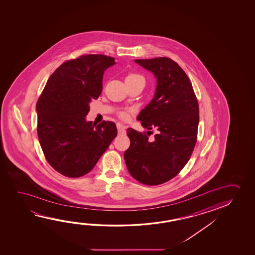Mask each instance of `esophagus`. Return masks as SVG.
Returning a JSON list of instances; mask_svg holds the SVG:
<instances>
[{"label": "esophagus", "mask_w": 255, "mask_h": 255, "mask_svg": "<svg viewBox=\"0 0 255 255\" xmlns=\"http://www.w3.org/2000/svg\"><path fill=\"white\" fill-rule=\"evenodd\" d=\"M117 130H118V134L123 135V134H126V127L123 126L122 124H117Z\"/></svg>", "instance_id": "obj_1"}]
</instances>
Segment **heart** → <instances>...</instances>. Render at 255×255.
Returning <instances> with one entry per match:
<instances>
[{
    "instance_id": "obj_1",
    "label": "heart",
    "mask_w": 255,
    "mask_h": 255,
    "mask_svg": "<svg viewBox=\"0 0 255 255\" xmlns=\"http://www.w3.org/2000/svg\"><path fill=\"white\" fill-rule=\"evenodd\" d=\"M137 79H143V78H142L141 75H137V74H129L126 76V81H132V80ZM121 117L122 118H126V114H121Z\"/></svg>"
}]
</instances>
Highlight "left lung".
<instances>
[{
  "instance_id": "left-lung-1",
  "label": "left lung",
  "mask_w": 255,
  "mask_h": 255,
  "mask_svg": "<svg viewBox=\"0 0 255 255\" xmlns=\"http://www.w3.org/2000/svg\"><path fill=\"white\" fill-rule=\"evenodd\" d=\"M156 79L152 101L137 117L147 129H156L153 139L129 128L130 145L125 152L129 174L149 186L175 177L188 163L196 145L199 109L192 84L172 59H135Z\"/></svg>"
}]
</instances>
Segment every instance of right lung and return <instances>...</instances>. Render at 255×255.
I'll return each mask as SVG.
<instances>
[{"mask_svg":"<svg viewBox=\"0 0 255 255\" xmlns=\"http://www.w3.org/2000/svg\"><path fill=\"white\" fill-rule=\"evenodd\" d=\"M116 64L105 55H84L50 75L36 104L37 133L55 170L71 178L92 171L117 135L116 124L86 120L90 103L102 92L104 72Z\"/></svg>","mask_w":255,"mask_h":255,"instance_id":"1","label":"right lung"}]
</instances>
